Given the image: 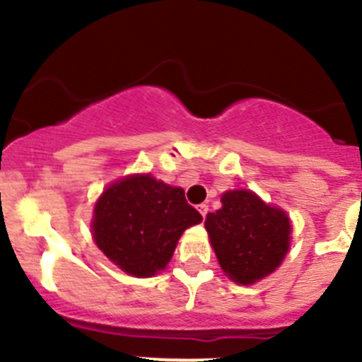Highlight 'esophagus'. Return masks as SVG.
Here are the masks:
<instances>
[{
  "label": "esophagus",
  "mask_w": 362,
  "mask_h": 362,
  "mask_svg": "<svg viewBox=\"0 0 362 362\" xmlns=\"http://www.w3.org/2000/svg\"><path fill=\"white\" fill-rule=\"evenodd\" d=\"M197 210H199V214H201V216H203V217H206V214H209V204H199V206H197Z\"/></svg>",
  "instance_id": "34e87169"
}]
</instances>
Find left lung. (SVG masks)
<instances>
[{
    "instance_id": "left-lung-1",
    "label": "left lung",
    "mask_w": 362,
    "mask_h": 362,
    "mask_svg": "<svg viewBox=\"0 0 362 362\" xmlns=\"http://www.w3.org/2000/svg\"><path fill=\"white\" fill-rule=\"evenodd\" d=\"M221 203L223 209L209 214L204 221L221 268L239 284L263 279L288 252V217L250 190L226 192Z\"/></svg>"
}]
</instances>
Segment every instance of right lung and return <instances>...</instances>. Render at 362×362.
Here are the masks:
<instances>
[{"mask_svg": "<svg viewBox=\"0 0 362 362\" xmlns=\"http://www.w3.org/2000/svg\"><path fill=\"white\" fill-rule=\"evenodd\" d=\"M201 221L183 188L132 175L103 192L92 228L99 250L112 263L136 277H150L170 261L185 228Z\"/></svg>", "mask_w": 362, "mask_h": 362, "instance_id": "right-lung-1", "label": "right lung"}]
</instances>
